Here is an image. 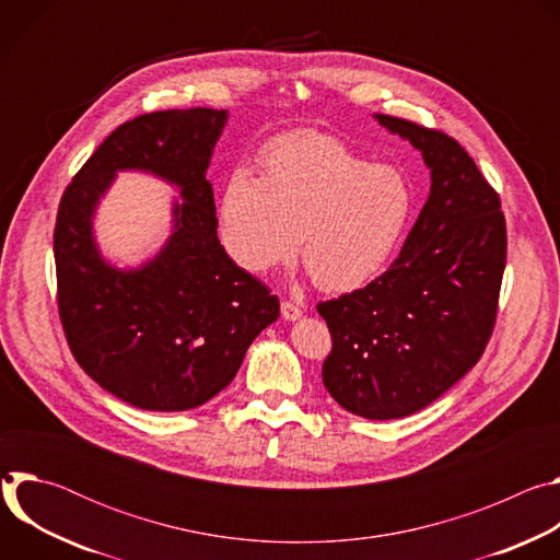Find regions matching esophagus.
<instances>
[{
  "mask_svg": "<svg viewBox=\"0 0 560 560\" xmlns=\"http://www.w3.org/2000/svg\"><path fill=\"white\" fill-rule=\"evenodd\" d=\"M301 314H303V310L296 303L281 301V316L285 318V322H296V318H301Z\"/></svg>",
  "mask_w": 560,
  "mask_h": 560,
  "instance_id": "obj_1",
  "label": "esophagus"
}]
</instances>
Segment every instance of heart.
<instances>
[{"label": "heart", "instance_id": "b5f03b06", "mask_svg": "<svg viewBox=\"0 0 560 560\" xmlns=\"http://www.w3.org/2000/svg\"><path fill=\"white\" fill-rule=\"evenodd\" d=\"M264 177L236 168L219 201L225 255L264 277L296 259L335 294L370 285L408 230L415 190L394 166L370 164L335 137L294 132L261 154Z\"/></svg>", "mask_w": 560, "mask_h": 560}]
</instances>
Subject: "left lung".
Wrapping results in <instances>:
<instances>
[{
	"mask_svg": "<svg viewBox=\"0 0 560 560\" xmlns=\"http://www.w3.org/2000/svg\"><path fill=\"white\" fill-rule=\"evenodd\" d=\"M374 119L421 150L430 195L389 270L316 310L332 335L326 389L348 412L387 421L423 410L481 359L508 234L497 190L454 137L389 115Z\"/></svg>",
	"mask_w": 560,
	"mask_h": 560,
	"instance_id": "1",
	"label": "left lung"
}]
</instances>
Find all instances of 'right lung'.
Returning a JSON list of instances; mask_svg holds the SVG:
<instances>
[{
    "label": "right lung",
    "mask_w": 560,
    "mask_h": 560,
    "mask_svg": "<svg viewBox=\"0 0 560 560\" xmlns=\"http://www.w3.org/2000/svg\"><path fill=\"white\" fill-rule=\"evenodd\" d=\"M228 110H156L110 132L66 188L55 223L59 318L72 357L106 392L139 410H192L242 368L279 299L238 268L217 236L206 179ZM119 170L180 188L174 234L139 269L98 253L92 217Z\"/></svg>",
    "instance_id": "1"
}]
</instances>
